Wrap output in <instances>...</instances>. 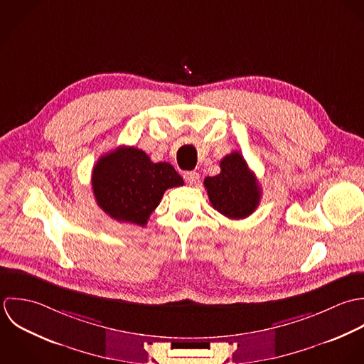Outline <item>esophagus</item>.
<instances>
[{
  "label": "esophagus",
  "instance_id": "1",
  "mask_svg": "<svg viewBox=\"0 0 364 364\" xmlns=\"http://www.w3.org/2000/svg\"><path fill=\"white\" fill-rule=\"evenodd\" d=\"M198 178H200V174H198L197 171H186V173H184V180H186V183L190 184V186H196L197 181H198Z\"/></svg>",
  "mask_w": 364,
  "mask_h": 364
}]
</instances>
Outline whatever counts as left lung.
Returning a JSON list of instances; mask_svg holds the SVG:
<instances>
[{"mask_svg":"<svg viewBox=\"0 0 364 364\" xmlns=\"http://www.w3.org/2000/svg\"><path fill=\"white\" fill-rule=\"evenodd\" d=\"M204 186L214 210L226 218H246L260 203L257 178L239 151L226 154L220 160V173L207 177Z\"/></svg>","mask_w":364,"mask_h":364,"instance_id":"left-lung-1","label":"left lung"}]
</instances>
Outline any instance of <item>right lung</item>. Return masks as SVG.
<instances>
[{
	"label": "right lung",
	"mask_w": 364,
	"mask_h": 364,
	"mask_svg": "<svg viewBox=\"0 0 364 364\" xmlns=\"http://www.w3.org/2000/svg\"><path fill=\"white\" fill-rule=\"evenodd\" d=\"M91 184L95 201L105 214L145 226L164 191L184 181L171 164L153 163L144 150L121 146L98 159Z\"/></svg>",
	"instance_id": "right-lung-1"
}]
</instances>
